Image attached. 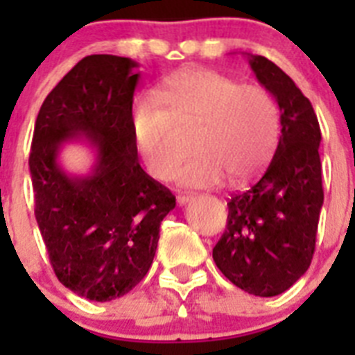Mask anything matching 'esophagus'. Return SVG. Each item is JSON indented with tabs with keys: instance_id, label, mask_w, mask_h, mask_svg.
Returning a JSON list of instances; mask_svg holds the SVG:
<instances>
[{
	"instance_id": "obj_1",
	"label": "esophagus",
	"mask_w": 355,
	"mask_h": 355,
	"mask_svg": "<svg viewBox=\"0 0 355 355\" xmlns=\"http://www.w3.org/2000/svg\"><path fill=\"white\" fill-rule=\"evenodd\" d=\"M193 199V193H180L178 196V205H187V202H190V200Z\"/></svg>"
}]
</instances>
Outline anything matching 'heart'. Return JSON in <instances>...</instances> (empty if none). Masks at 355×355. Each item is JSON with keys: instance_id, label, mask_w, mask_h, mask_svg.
<instances>
[{"instance_id": "obj_1", "label": "heart", "mask_w": 355, "mask_h": 355, "mask_svg": "<svg viewBox=\"0 0 355 355\" xmlns=\"http://www.w3.org/2000/svg\"><path fill=\"white\" fill-rule=\"evenodd\" d=\"M194 128L196 153L182 164L175 181L208 188L243 183L261 172L277 149L281 114L274 96L259 85L211 69H184L165 78L155 97L137 96L130 108L133 146L156 180H168L180 155L171 126Z\"/></svg>"}]
</instances>
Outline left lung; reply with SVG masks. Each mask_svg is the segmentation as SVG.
<instances>
[{"instance_id":"1","label":"left lung","mask_w":355,"mask_h":355,"mask_svg":"<svg viewBox=\"0 0 355 355\" xmlns=\"http://www.w3.org/2000/svg\"><path fill=\"white\" fill-rule=\"evenodd\" d=\"M259 83L281 110L277 150L252 187L227 202V225L213 249L218 270L247 293L275 297L311 265L324 205L322 140L311 103L286 72L249 55Z\"/></svg>"}]
</instances>
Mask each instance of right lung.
Listing matches in <instances>:
<instances>
[{"mask_svg":"<svg viewBox=\"0 0 355 355\" xmlns=\"http://www.w3.org/2000/svg\"><path fill=\"white\" fill-rule=\"evenodd\" d=\"M126 56L90 55L44 99L30 150L35 218L56 277L80 297L108 302L146 277L159 225L175 197L144 172L130 131L140 72ZM96 150L89 175H67L61 147Z\"/></svg>","mask_w":355,"mask_h":355,"instance_id":"1","label":"right lung"}]
</instances>
